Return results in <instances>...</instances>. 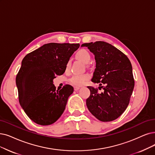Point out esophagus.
I'll use <instances>...</instances> for the list:
<instances>
[{"label":"esophagus","mask_w":155,"mask_h":155,"mask_svg":"<svg viewBox=\"0 0 155 155\" xmlns=\"http://www.w3.org/2000/svg\"><path fill=\"white\" fill-rule=\"evenodd\" d=\"M79 88H80L78 87V86H75V87H74V90H75V91H78Z\"/></svg>","instance_id":"34e87169"}]
</instances>
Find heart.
Returning <instances> with one entry per match:
<instances>
[{
	"instance_id": "obj_1",
	"label": "heart",
	"mask_w": 155,
	"mask_h": 155,
	"mask_svg": "<svg viewBox=\"0 0 155 155\" xmlns=\"http://www.w3.org/2000/svg\"><path fill=\"white\" fill-rule=\"evenodd\" d=\"M76 57L81 60L84 64H88L91 58V56L90 53L85 49H80L76 53ZM71 62L68 61L66 64V69H68L70 68ZM89 78V75L87 74H75L74 75L71 79L70 82L73 85L77 86H80L83 85L85 82L87 81Z\"/></svg>"
}]
</instances>
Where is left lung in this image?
Masks as SVG:
<instances>
[{"mask_svg": "<svg viewBox=\"0 0 155 155\" xmlns=\"http://www.w3.org/2000/svg\"><path fill=\"white\" fill-rule=\"evenodd\" d=\"M95 55L96 68L91 81L105 84L104 91L88 86L90 95L86 99L90 112L98 120L113 121L127 109L134 87L132 67L126 55L113 45L104 41L84 43Z\"/></svg>", "mask_w": 155, "mask_h": 155, "instance_id": "obj_1", "label": "left lung"}]
</instances>
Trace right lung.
I'll return each mask as SVG.
<instances>
[{
  "instance_id": "right-lung-1",
  "label": "right lung",
  "mask_w": 155,
  "mask_h": 155,
  "mask_svg": "<svg viewBox=\"0 0 155 155\" xmlns=\"http://www.w3.org/2000/svg\"><path fill=\"white\" fill-rule=\"evenodd\" d=\"M79 46L48 43L23 59L16 78L18 98L25 113L37 124L51 125L64 113L74 88L65 84L56 90L53 80L64 73L66 64Z\"/></svg>"
}]
</instances>
